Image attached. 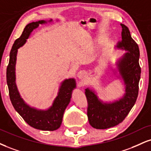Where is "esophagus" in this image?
<instances>
[{"mask_svg": "<svg viewBox=\"0 0 151 151\" xmlns=\"http://www.w3.org/2000/svg\"><path fill=\"white\" fill-rule=\"evenodd\" d=\"M77 75L79 79H82V78L86 77V73H85V72H83V71H81V72H79V73H78Z\"/></svg>", "mask_w": 151, "mask_h": 151, "instance_id": "esophagus-1", "label": "esophagus"}]
</instances>
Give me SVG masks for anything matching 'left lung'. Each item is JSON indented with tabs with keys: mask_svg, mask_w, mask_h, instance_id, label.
Masks as SVG:
<instances>
[{
	"mask_svg": "<svg viewBox=\"0 0 151 151\" xmlns=\"http://www.w3.org/2000/svg\"><path fill=\"white\" fill-rule=\"evenodd\" d=\"M122 41L117 43L118 48L127 52L117 63L118 70L125 84V94L122 99L112 103H104L98 99L93 91L85 89L88 108L87 116L91 126L98 129H108L119 123L127 116L137 101L139 94V83L141 78L139 65V48L132 38L129 28L123 24Z\"/></svg>",
	"mask_w": 151,
	"mask_h": 151,
	"instance_id": "1",
	"label": "left lung"
}]
</instances>
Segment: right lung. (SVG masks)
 I'll return each instance as SVG.
<instances>
[{
  "mask_svg": "<svg viewBox=\"0 0 151 151\" xmlns=\"http://www.w3.org/2000/svg\"><path fill=\"white\" fill-rule=\"evenodd\" d=\"M50 19V22H51ZM46 23L41 20L27 24L20 36L15 40L10 53V60L6 72L9 96L14 108L29 125L37 129L43 131H54L60 127L63 114L70 102L72 90L76 87L74 79H65L62 83L58 96L53 104L48 110H39L31 108L23 101L18 92L15 83V64L17 49L22 46L27 41L30 34L34 29L39 27V24Z\"/></svg>",
  "mask_w": 151,
  "mask_h": 151,
  "instance_id": "obj_1",
  "label": "right lung"
}]
</instances>
